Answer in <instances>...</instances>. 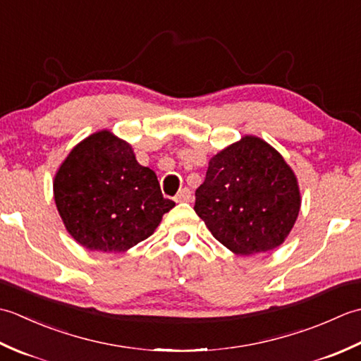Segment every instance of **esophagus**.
Instances as JSON below:
<instances>
[{
  "instance_id": "34e87169",
  "label": "esophagus",
  "mask_w": 361,
  "mask_h": 361,
  "mask_svg": "<svg viewBox=\"0 0 361 361\" xmlns=\"http://www.w3.org/2000/svg\"><path fill=\"white\" fill-rule=\"evenodd\" d=\"M190 198H192V192H190L189 188H183L178 190V194L175 197V202L176 203H181V202H189Z\"/></svg>"
}]
</instances>
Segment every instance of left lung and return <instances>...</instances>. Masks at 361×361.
Masks as SVG:
<instances>
[{
    "mask_svg": "<svg viewBox=\"0 0 361 361\" xmlns=\"http://www.w3.org/2000/svg\"><path fill=\"white\" fill-rule=\"evenodd\" d=\"M299 206L293 171L271 145L245 136L211 158L194 209L221 245L248 256L279 247Z\"/></svg>",
    "mask_w": 361,
    "mask_h": 361,
    "instance_id": "1",
    "label": "left lung"
}]
</instances>
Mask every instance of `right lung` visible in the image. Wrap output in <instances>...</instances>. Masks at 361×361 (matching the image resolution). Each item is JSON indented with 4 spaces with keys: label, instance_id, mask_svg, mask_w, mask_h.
<instances>
[{
    "label": "right lung",
    "instance_id": "add662e5",
    "mask_svg": "<svg viewBox=\"0 0 361 361\" xmlns=\"http://www.w3.org/2000/svg\"><path fill=\"white\" fill-rule=\"evenodd\" d=\"M54 198L74 240L104 252L145 240L175 206L155 172L137 164L132 145L106 130L71 150L54 180Z\"/></svg>",
    "mask_w": 361,
    "mask_h": 361
}]
</instances>
